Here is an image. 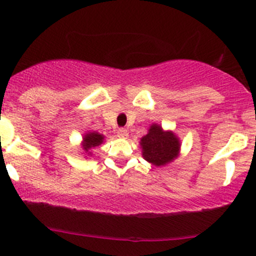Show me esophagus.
Masks as SVG:
<instances>
[{
	"label": "esophagus",
	"mask_w": 256,
	"mask_h": 256,
	"mask_svg": "<svg viewBox=\"0 0 256 256\" xmlns=\"http://www.w3.org/2000/svg\"><path fill=\"white\" fill-rule=\"evenodd\" d=\"M128 131L126 128H118V138H128Z\"/></svg>",
	"instance_id": "obj_1"
}]
</instances>
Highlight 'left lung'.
<instances>
[{"label": "left lung", "instance_id": "1", "mask_svg": "<svg viewBox=\"0 0 256 256\" xmlns=\"http://www.w3.org/2000/svg\"><path fill=\"white\" fill-rule=\"evenodd\" d=\"M142 156L154 166H164L174 161L180 154V142L172 131H164L157 124H152L147 135L140 141Z\"/></svg>", "mask_w": 256, "mask_h": 256}]
</instances>
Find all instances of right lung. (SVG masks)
Masks as SVG:
<instances>
[{
	"label": "right lung",
	"mask_w": 256,
	"mask_h": 256,
	"mask_svg": "<svg viewBox=\"0 0 256 256\" xmlns=\"http://www.w3.org/2000/svg\"><path fill=\"white\" fill-rule=\"evenodd\" d=\"M104 141V136L102 134L96 132V131H92V132H88L85 134L84 138H82V150L85 151V154H92L90 152V148L92 147H96L99 144H102Z\"/></svg>",
	"instance_id": "obj_1"
}]
</instances>
